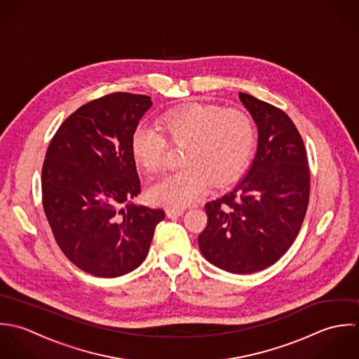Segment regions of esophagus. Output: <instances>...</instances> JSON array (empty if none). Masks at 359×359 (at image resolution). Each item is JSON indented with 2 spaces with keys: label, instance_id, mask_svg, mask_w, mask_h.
I'll list each match as a JSON object with an SVG mask.
<instances>
[{
  "label": "esophagus",
  "instance_id": "34e87169",
  "mask_svg": "<svg viewBox=\"0 0 359 359\" xmlns=\"http://www.w3.org/2000/svg\"><path fill=\"white\" fill-rule=\"evenodd\" d=\"M184 208H168L166 210V215L169 217H175V216L183 215Z\"/></svg>",
  "mask_w": 359,
  "mask_h": 359
}]
</instances>
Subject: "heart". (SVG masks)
Returning a JSON list of instances; mask_svg holds the SVG:
<instances>
[{"label":"heart","instance_id":"obj_1","mask_svg":"<svg viewBox=\"0 0 359 359\" xmlns=\"http://www.w3.org/2000/svg\"><path fill=\"white\" fill-rule=\"evenodd\" d=\"M161 130L139 126L132 136L135 161L149 173L162 169L168 143L183 147L182 169L162 176L149 198L169 208H183L200 198L210 182L224 186L245 169L257 143L252 118L238 108L191 104L166 114Z\"/></svg>","mask_w":359,"mask_h":359}]
</instances>
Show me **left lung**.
I'll return each instance as SVG.
<instances>
[{
  "label": "left lung",
  "mask_w": 359,
  "mask_h": 359,
  "mask_svg": "<svg viewBox=\"0 0 359 359\" xmlns=\"http://www.w3.org/2000/svg\"><path fill=\"white\" fill-rule=\"evenodd\" d=\"M254 116L258 151L247 176L205 204L203 255L231 273H254L279 261L299 233L308 210L311 175L305 145L280 108L240 93Z\"/></svg>",
  "instance_id": "left-lung-1"
}]
</instances>
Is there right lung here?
I'll use <instances>...</instances> for the list:
<instances>
[{
  "label": "right lung",
  "instance_id": "obj_1",
  "mask_svg": "<svg viewBox=\"0 0 359 359\" xmlns=\"http://www.w3.org/2000/svg\"><path fill=\"white\" fill-rule=\"evenodd\" d=\"M152 105L148 95L111 93L58 128L41 170L43 208L57 244L86 273L118 278L142 265L163 210L136 207L140 179L132 136Z\"/></svg>",
  "mask_w": 359,
  "mask_h": 359
}]
</instances>
